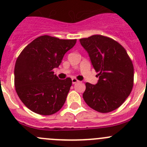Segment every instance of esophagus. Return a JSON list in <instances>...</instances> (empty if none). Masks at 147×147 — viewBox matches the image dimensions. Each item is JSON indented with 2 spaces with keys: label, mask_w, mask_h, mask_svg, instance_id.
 <instances>
[{
  "label": "esophagus",
  "mask_w": 147,
  "mask_h": 147,
  "mask_svg": "<svg viewBox=\"0 0 147 147\" xmlns=\"http://www.w3.org/2000/svg\"><path fill=\"white\" fill-rule=\"evenodd\" d=\"M77 82H78V81L76 79V78H72V84H75L76 83H77Z\"/></svg>",
  "instance_id": "1"
}]
</instances>
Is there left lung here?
Instances as JSON below:
<instances>
[{"label": "left lung", "instance_id": "8db88e82", "mask_svg": "<svg viewBox=\"0 0 147 147\" xmlns=\"http://www.w3.org/2000/svg\"><path fill=\"white\" fill-rule=\"evenodd\" d=\"M98 72L96 85L86 83L83 98L88 107L101 113L117 109L131 92L134 66L124 48L114 39L94 35L80 39Z\"/></svg>", "mask_w": 147, "mask_h": 147}]
</instances>
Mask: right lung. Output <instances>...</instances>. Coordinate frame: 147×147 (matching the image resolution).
Returning <instances> with one entry per match:
<instances>
[{
  "label": "right lung",
  "mask_w": 147,
  "mask_h": 147,
  "mask_svg": "<svg viewBox=\"0 0 147 147\" xmlns=\"http://www.w3.org/2000/svg\"><path fill=\"white\" fill-rule=\"evenodd\" d=\"M76 39H59L45 35L34 39L22 51L14 69V84L20 99L30 111L51 115L64 104L71 78L59 79L53 69L61 63Z\"/></svg>",
  "instance_id": "add662e5"
}]
</instances>
